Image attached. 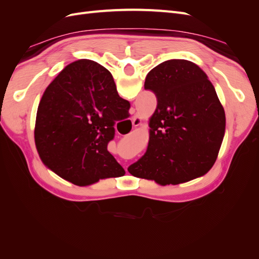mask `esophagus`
Instances as JSON below:
<instances>
[{"instance_id": "esophagus-1", "label": "esophagus", "mask_w": 259, "mask_h": 259, "mask_svg": "<svg viewBox=\"0 0 259 259\" xmlns=\"http://www.w3.org/2000/svg\"><path fill=\"white\" fill-rule=\"evenodd\" d=\"M142 121H143L142 117H140L138 114H135L132 119V123H133V125H134V126H139V125L142 124Z\"/></svg>"}]
</instances>
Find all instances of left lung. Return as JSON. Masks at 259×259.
I'll return each instance as SVG.
<instances>
[{
    "mask_svg": "<svg viewBox=\"0 0 259 259\" xmlns=\"http://www.w3.org/2000/svg\"><path fill=\"white\" fill-rule=\"evenodd\" d=\"M158 106L149 119L146 153L127 168L138 178L178 185L205 175L221 149L226 116L215 88L203 70L169 59L146 76Z\"/></svg>",
    "mask_w": 259,
    "mask_h": 259,
    "instance_id": "obj_1",
    "label": "left lung"
}]
</instances>
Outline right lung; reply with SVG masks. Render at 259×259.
Wrapping results in <instances>:
<instances>
[{
  "label": "right lung",
  "mask_w": 259,
  "mask_h": 259,
  "mask_svg": "<svg viewBox=\"0 0 259 259\" xmlns=\"http://www.w3.org/2000/svg\"><path fill=\"white\" fill-rule=\"evenodd\" d=\"M130 107L98 62L80 59L66 66L37 107L34 142L44 165L76 186L123 176L107 146L115 121L127 117Z\"/></svg>",
  "instance_id": "obj_1"
}]
</instances>
